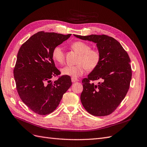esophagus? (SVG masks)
I'll return each instance as SVG.
<instances>
[{
  "instance_id": "esophagus-1",
  "label": "esophagus",
  "mask_w": 147,
  "mask_h": 147,
  "mask_svg": "<svg viewBox=\"0 0 147 147\" xmlns=\"http://www.w3.org/2000/svg\"><path fill=\"white\" fill-rule=\"evenodd\" d=\"M79 81V80L78 79H75V78H71V82H73V83H74V82H78Z\"/></svg>"
}]
</instances>
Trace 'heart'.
<instances>
[{"instance_id":"1","label":"heart","mask_w":147,"mask_h":147,"mask_svg":"<svg viewBox=\"0 0 147 147\" xmlns=\"http://www.w3.org/2000/svg\"><path fill=\"white\" fill-rule=\"evenodd\" d=\"M71 49L79 54L76 63L74 66H66L62 68L63 75L70 76L73 78H78L83 75L86 69L92 71L95 69L101 61V53L98 49H91L90 46L82 41H77L71 45ZM53 60L59 64L65 62V53L63 48L57 46L53 48L52 53Z\"/></svg>"}]
</instances>
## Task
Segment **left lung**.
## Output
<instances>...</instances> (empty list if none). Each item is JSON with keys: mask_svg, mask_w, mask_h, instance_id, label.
<instances>
[{"mask_svg": "<svg viewBox=\"0 0 147 147\" xmlns=\"http://www.w3.org/2000/svg\"><path fill=\"white\" fill-rule=\"evenodd\" d=\"M96 43L101 61L87 78L82 80L80 100L90 114L105 116L111 114L126 96L132 79L130 59L127 52L115 38L107 35H74ZM98 80L95 84L93 81Z\"/></svg>", "mask_w": 147, "mask_h": 147, "instance_id": "obj_1", "label": "left lung"}]
</instances>
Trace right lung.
<instances>
[{"label":"right lung","mask_w":147,"mask_h":147,"mask_svg":"<svg viewBox=\"0 0 147 147\" xmlns=\"http://www.w3.org/2000/svg\"><path fill=\"white\" fill-rule=\"evenodd\" d=\"M70 36L39 32L31 36L18 51L13 69L17 90L22 101L38 114L52 113L71 86L68 76H62L53 82L51 80L61 74L53 60L52 51Z\"/></svg>","instance_id":"right-lung-1"}]
</instances>
